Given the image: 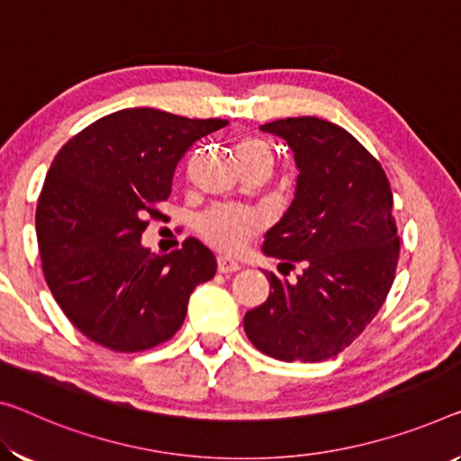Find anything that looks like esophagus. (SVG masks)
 <instances>
[{
    "label": "esophagus",
    "instance_id": "obj_1",
    "mask_svg": "<svg viewBox=\"0 0 461 461\" xmlns=\"http://www.w3.org/2000/svg\"><path fill=\"white\" fill-rule=\"evenodd\" d=\"M239 267H240L239 261H235V259L224 258V255H221V258H218V272L230 274V272H237Z\"/></svg>",
    "mask_w": 461,
    "mask_h": 461
}]
</instances>
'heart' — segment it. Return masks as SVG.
Segmentation results:
<instances>
[{
    "mask_svg": "<svg viewBox=\"0 0 461 461\" xmlns=\"http://www.w3.org/2000/svg\"><path fill=\"white\" fill-rule=\"evenodd\" d=\"M239 162H258L272 168L274 148L267 140L259 136H245L237 144ZM200 232L212 245L224 251H239L259 230V218L251 212H240L232 208H214L200 218Z\"/></svg>",
    "mask_w": 461,
    "mask_h": 461,
    "instance_id": "1",
    "label": "heart"
}]
</instances>
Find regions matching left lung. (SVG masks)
<instances>
[{"instance_id":"8db88e82","label":"left lung","mask_w":461,"mask_h":461,"mask_svg":"<svg viewBox=\"0 0 461 461\" xmlns=\"http://www.w3.org/2000/svg\"><path fill=\"white\" fill-rule=\"evenodd\" d=\"M293 148L299 179L264 253L290 270L294 285L266 272L270 296L245 313V334L259 352L320 363L350 346L373 321L393 285L400 237L393 194L381 162L331 122L286 117L261 125Z\"/></svg>"}]
</instances>
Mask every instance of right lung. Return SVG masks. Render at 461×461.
Masks as SVG:
<instances>
[{
	"label": "right lung",
	"instance_id": "add662e5",
	"mask_svg": "<svg viewBox=\"0 0 461 461\" xmlns=\"http://www.w3.org/2000/svg\"><path fill=\"white\" fill-rule=\"evenodd\" d=\"M226 119L123 109L61 146L37 203V239L49 290L77 331L115 352L154 348L176 334L194 288L216 258L189 237L157 255L140 243L171 195L176 162Z\"/></svg>",
	"mask_w": 461,
	"mask_h": 461
}]
</instances>
